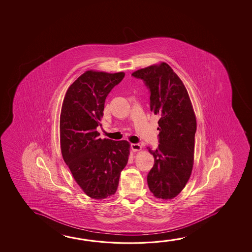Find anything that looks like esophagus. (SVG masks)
<instances>
[{
	"instance_id": "esophagus-1",
	"label": "esophagus",
	"mask_w": 252,
	"mask_h": 252,
	"mask_svg": "<svg viewBox=\"0 0 252 252\" xmlns=\"http://www.w3.org/2000/svg\"><path fill=\"white\" fill-rule=\"evenodd\" d=\"M131 149H132V152H138L141 150V146L140 144H131Z\"/></svg>"
}]
</instances>
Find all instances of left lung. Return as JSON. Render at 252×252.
<instances>
[{"label":"left lung","instance_id":"1","mask_svg":"<svg viewBox=\"0 0 252 252\" xmlns=\"http://www.w3.org/2000/svg\"><path fill=\"white\" fill-rule=\"evenodd\" d=\"M132 76L143 80L150 91V111L159 116V142L152 154L155 164L148 175L149 190L163 200L177 197L189 180L193 167L197 121L185 84L173 69L160 62Z\"/></svg>","mask_w":252,"mask_h":252}]
</instances>
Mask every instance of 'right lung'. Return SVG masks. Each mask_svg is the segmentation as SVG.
Masks as SVG:
<instances>
[{
	"label": "right lung",
	"mask_w": 252,
	"mask_h": 252,
	"mask_svg": "<svg viewBox=\"0 0 252 252\" xmlns=\"http://www.w3.org/2000/svg\"><path fill=\"white\" fill-rule=\"evenodd\" d=\"M124 72L85 71L67 89L60 118L63 160L83 192L94 199L115 194L120 173L127 164V140L100 139L104 102Z\"/></svg>",
	"instance_id": "1"
}]
</instances>
